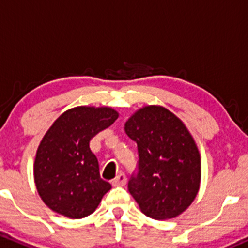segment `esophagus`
Returning <instances> with one entry per match:
<instances>
[{
    "instance_id": "34e87169",
    "label": "esophagus",
    "mask_w": 248,
    "mask_h": 248,
    "mask_svg": "<svg viewBox=\"0 0 248 248\" xmlns=\"http://www.w3.org/2000/svg\"><path fill=\"white\" fill-rule=\"evenodd\" d=\"M126 182H127L126 175H124V173H120L119 176H117L116 179L112 181V186L122 187V186H124V185H126Z\"/></svg>"
}]
</instances>
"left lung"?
<instances>
[{
	"label": "left lung",
	"mask_w": 248,
	"mask_h": 248,
	"mask_svg": "<svg viewBox=\"0 0 248 248\" xmlns=\"http://www.w3.org/2000/svg\"><path fill=\"white\" fill-rule=\"evenodd\" d=\"M137 143L138 173L128 191L143 214L156 220L179 217L201 186V154L184 122L160 105H147L124 124Z\"/></svg>",
	"instance_id": "obj_1"
}]
</instances>
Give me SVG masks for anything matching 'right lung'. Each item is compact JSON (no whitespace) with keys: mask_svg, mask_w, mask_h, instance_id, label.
Here are the masks:
<instances>
[{"mask_svg":"<svg viewBox=\"0 0 248 248\" xmlns=\"http://www.w3.org/2000/svg\"><path fill=\"white\" fill-rule=\"evenodd\" d=\"M117 117L119 112L108 106H76L47 129L36 150L34 181L51 210L71 219L85 218L110 191L89 142Z\"/></svg>","mask_w":248,"mask_h":248,"instance_id":"add662e5","label":"right lung"}]
</instances>
